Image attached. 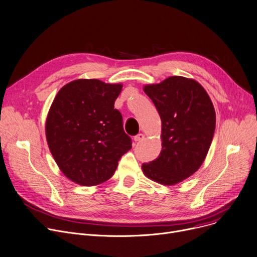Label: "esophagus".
I'll return each mask as SVG.
<instances>
[{
    "label": "esophagus",
    "instance_id": "obj_1",
    "mask_svg": "<svg viewBox=\"0 0 257 257\" xmlns=\"http://www.w3.org/2000/svg\"><path fill=\"white\" fill-rule=\"evenodd\" d=\"M144 138H145V135H143V134H138V135L134 138V140H135L136 142H141L142 140H144Z\"/></svg>",
    "mask_w": 257,
    "mask_h": 257
}]
</instances>
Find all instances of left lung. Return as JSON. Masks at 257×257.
Masks as SVG:
<instances>
[{
    "label": "left lung",
    "instance_id": "left-lung-1",
    "mask_svg": "<svg viewBox=\"0 0 257 257\" xmlns=\"http://www.w3.org/2000/svg\"><path fill=\"white\" fill-rule=\"evenodd\" d=\"M143 89L161 116L163 150L156 160L143 164L142 171L152 181L175 185L204 163L215 132V109L194 79L172 76Z\"/></svg>",
    "mask_w": 257,
    "mask_h": 257
}]
</instances>
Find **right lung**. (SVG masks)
I'll return each mask as SVG.
<instances>
[{"label":"right lung","mask_w":257,"mask_h":257,"mask_svg":"<svg viewBox=\"0 0 257 257\" xmlns=\"http://www.w3.org/2000/svg\"><path fill=\"white\" fill-rule=\"evenodd\" d=\"M121 83L77 79L63 86L47 114L49 150L71 181L93 186L110 179L118 161L132 148L122 116L114 103Z\"/></svg>","instance_id":"right-lung-1"}]
</instances>
